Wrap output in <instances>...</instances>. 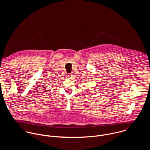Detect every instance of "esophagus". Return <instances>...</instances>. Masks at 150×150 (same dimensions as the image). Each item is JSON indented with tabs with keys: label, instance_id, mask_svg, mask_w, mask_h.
I'll use <instances>...</instances> for the list:
<instances>
[{
	"label": "esophagus",
	"instance_id": "34e87169",
	"mask_svg": "<svg viewBox=\"0 0 150 150\" xmlns=\"http://www.w3.org/2000/svg\"><path fill=\"white\" fill-rule=\"evenodd\" d=\"M67 78H68V79H71L72 76H71V74H68L67 75Z\"/></svg>",
	"mask_w": 150,
	"mask_h": 150
}]
</instances>
